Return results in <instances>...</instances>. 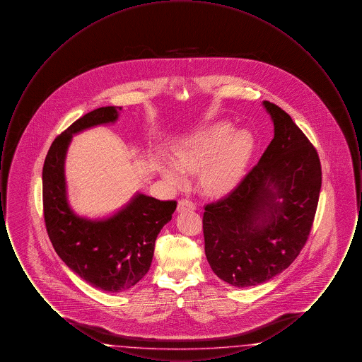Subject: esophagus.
I'll list each match as a JSON object with an SVG mask.
<instances>
[{"instance_id": "obj_1", "label": "esophagus", "mask_w": 362, "mask_h": 362, "mask_svg": "<svg viewBox=\"0 0 362 362\" xmlns=\"http://www.w3.org/2000/svg\"><path fill=\"white\" fill-rule=\"evenodd\" d=\"M195 204L189 199H179L177 202V211H186V210H195Z\"/></svg>"}]
</instances>
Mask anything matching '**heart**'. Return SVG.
Instances as JSON below:
<instances>
[{
    "label": "heart",
    "mask_w": 362,
    "mask_h": 362,
    "mask_svg": "<svg viewBox=\"0 0 362 362\" xmlns=\"http://www.w3.org/2000/svg\"><path fill=\"white\" fill-rule=\"evenodd\" d=\"M229 123H214L204 127L173 148V164L185 173H199L207 192L218 195L233 189L254 148V139L247 132H235ZM163 175L175 185L183 183V176L171 165H163Z\"/></svg>",
    "instance_id": "b5f03b06"
}]
</instances>
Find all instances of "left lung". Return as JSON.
I'll use <instances>...</instances> for the list:
<instances>
[{"label":"left lung","instance_id":"left-lung-1","mask_svg":"<svg viewBox=\"0 0 362 362\" xmlns=\"http://www.w3.org/2000/svg\"><path fill=\"white\" fill-rule=\"evenodd\" d=\"M274 138L226 197L207 204L205 254L232 286L263 284L288 269L305 245L322 187L320 158L281 107L263 102Z\"/></svg>","mask_w":362,"mask_h":362}]
</instances>
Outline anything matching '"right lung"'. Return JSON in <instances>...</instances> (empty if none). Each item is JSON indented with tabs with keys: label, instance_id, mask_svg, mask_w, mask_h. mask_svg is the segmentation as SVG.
Wrapping results in <instances>:
<instances>
[{
	"label": "right lung",
	"instance_id": "obj_1",
	"mask_svg": "<svg viewBox=\"0 0 362 362\" xmlns=\"http://www.w3.org/2000/svg\"><path fill=\"white\" fill-rule=\"evenodd\" d=\"M122 107H100L52 141L43 164V216L58 257L71 272L104 292H123L149 272L157 235L173 218L176 201L138 194L115 216L90 221L68 205L64 163L73 134L118 119Z\"/></svg>",
	"mask_w": 362,
	"mask_h": 362
}]
</instances>
